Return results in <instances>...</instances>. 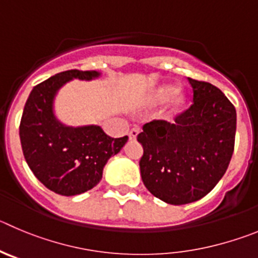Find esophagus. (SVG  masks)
<instances>
[{"label":"esophagus","instance_id":"obj_1","mask_svg":"<svg viewBox=\"0 0 258 258\" xmlns=\"http://www.w3.org/2000/svg\"><path fill=\"white\" fill-rule=\"evenodd\" d=\"M139 134V129H137V127H134V129H132L131 132H129V139L131 141H134V139L137 138V136Z\"/></svg>","mask_w":258,"mask_h":258}]
</instances>
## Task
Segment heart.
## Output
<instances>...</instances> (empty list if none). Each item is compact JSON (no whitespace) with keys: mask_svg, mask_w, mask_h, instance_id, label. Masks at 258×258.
<instances>
[{"mask_svg":"<svg viewBox=\"0 0 258 258\" xmlns=\"http://www.w3.org/2000/svg\"><path fill=\"white\" fill-rule=\"evenodd\" d=\"M176 92V88L174 86H165V87H161V88L158 89L157 92H156L155 94V100L157 101V102L162 103V102H166L169 98H171L174 94H175ZM180 103V102H178Z\"/></svg>","mask_w":258,"mask_h":258,"instance_id":"1","label":"heart"}]
</instances>
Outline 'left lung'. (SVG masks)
<instances>
[{
    "label": "left lung",
    "instance_id": "1",
    "mask_svg": "<svg viewBox=\"0 0 258 258\" xmlns=\"http://www.w3.org/2000/svg\"><path fill=\"white\" fill-rule=\"evenodd\" d=\"M193 103L175 122L152 120L137 139L143 146L139 161L146 188L170 205L195 202L223 178L235 143L237 112L211 83L188 78Z\"/></svg>",
    "mask_w": 258,
    "mask_h": 258
}]
</instances>
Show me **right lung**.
Instances as JSON below:
<instances>
[{"label":"right lung","instance_id":"right-lung-1","mask_svg":"<svg viewBox=\"0 0 258 258\" xmlns=\"http://www.w3.org/2000/svg\"><path fill=\"white\" fill-rule=\"evenodd\" d=\"M98 75L94 70L58 73L37 84L25 102L19 126L25 161L35 178L57 195H80L96 186L108 158L127 141V136L111 138L97 125L65 126L53 115V97L61 86L73 78Z\"/></svg>","mask_w":258,"mask_h":258}]
</instances>
